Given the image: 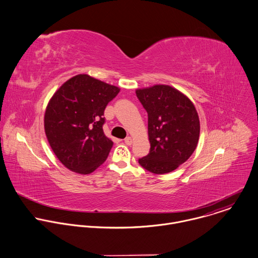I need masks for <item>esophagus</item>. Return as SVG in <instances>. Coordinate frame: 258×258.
Segmentation results:
<instances>
[{
    "label": "esophagus",
    "instance_id": "esophagus-1",
    "mask_svg": "<svg viewBox=\"0 0 258 258\" xmlns=\"http://www.w3.org/2000/svg\"><path fill=\"white\" fill-rule=\"evenodd\" d=\"M124 143H125L127 146H131V145L133 144V139H132L131 137H126V138L124 139Z\"/></svg>",
    "mask_w": 258,
    "mask_h": 258
}]
</instances>
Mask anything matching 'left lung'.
Masks as SVG:
<instances>
[{"instance_id":"left-lung-1","label":"left lung","mask_w":258,"mask_h":258,"mask_svg":"<svg viewBox=\"0 0 258 258\" xmlns=\"http://www.w3.org/2000/svg\"><path fill=\"white\" fill-rule=\"evenodd\" d=\"M137 97L148 112L150 153L139 164L154 174L176 170L194 153L200 121L192 101L176 88L155 85L137 89Z\"/></svg>"}]
</instances>
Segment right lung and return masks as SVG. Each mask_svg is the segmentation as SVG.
Returning a JSON list of instances; mask_svg holds the SVG:
<instances>
[{
	"label": "right lung",
	"instance_id": "right-lung-1",
	"mask_svg": "<svg viewBox=\"0 0 258 258\" xmlns=\"http://www.w3.org/2000/svg\"><path fill=\"white\" fill-rule=\"evenodd\" d=\"M118 92L116 86L79 74L54 93L44 127L51 149L67 169L87 175L105 162L113 143L103 133V114Z\"/></svg>",
	"mask_w": 258,
	"mask_h": 258
}]
</instances>
